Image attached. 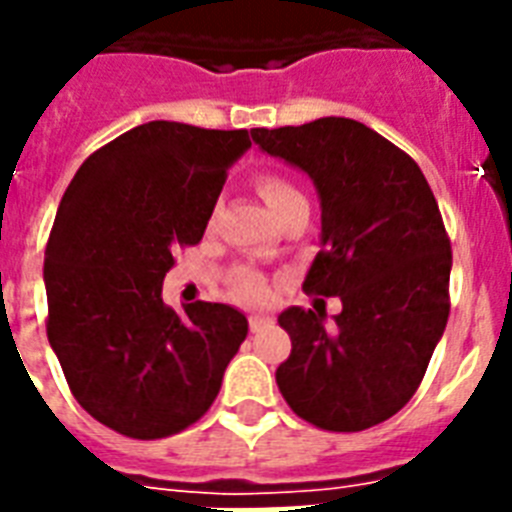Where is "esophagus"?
Listing matches in <instances>:
<instances>
[{
  "label": "esophagus",
  "instance_id": "esophagus-1",
  "mask_svg": "<svg viewBox=\"0 0 512 512\" xmlns=\"http://www.w3.org/2000/svg\"><path fill=\"white\" fill-rule=\"evenodd\" d=\"M268 324H271L268 316H249V329H252V332H260V329H265Z\"/></svg>",
  "mask_w": 512,
  "mask_h": 512
}]
</instances>
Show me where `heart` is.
<instances>
[{
    "instance_id": "obj_1",
    "label": "heart",
    "mask_w": 512,
    "mask_h": 512,
    "mask_svg": "<svg viewBox=\"0 0 512 512\" xmlns=\"http://www.w3.org/2000/svg\"><path fill=\"white\" fill-rule=\"evenodd\" d=\"M255 188L260 193V199L268 204L271 215L279 220L287 209H292L295 204L305 201L303 191L297 188L292 180L281 175H273V172H265V175H257ZM225 295L231 297L233 303L247 305V308H260V305L268 303L271 297V289H268V281L260 276L252 268H236V271L228 276L225 281Z\"/></svg>"
}]
</instances>
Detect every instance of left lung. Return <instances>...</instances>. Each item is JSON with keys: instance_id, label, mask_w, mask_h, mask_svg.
<instances>
[{"instance_id": "1", "label": "left lung", "mask_w": 512, "mask_h": 512, "mask_svg": "<svg viewBox=\"0 0 512 512\" xmlns=\"http://www.w3.org/2000/svg\"><path fill=\"white\" fill-rule=\"evenodd\" d=\"M252 140L313 177L324 249L303 289L342 300L335 329L321 311L279 316L292 340L281 396L321 430L380 425L417 393L449 319L452 244L436 196L412 156L345 116L257 127Z\"/></svg>"}]
</instances>
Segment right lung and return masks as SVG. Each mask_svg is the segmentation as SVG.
<instances>
[{
  "mask_svg": "<svg viewBox=\"0 0 512 512\" xmlns=\"http://www.w3.org/2000/svg\"><path fill=\"white\" fill-rule=\"evenodd\" d=\"M247 130L148 122L84 159L44 249L47 337L84 412L127 438L201 420L247 337L231 305L162 300L177 249L199 244Z\"/></svg>",
  "mask_w": 512,
  "mask_h": 512,
  "instance_id": "right-lung-1",
  "label": "right lung"
}]
</instances>
